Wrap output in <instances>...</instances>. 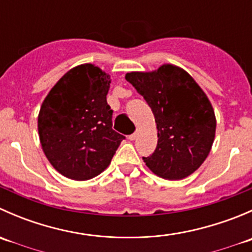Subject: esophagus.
<instances>
[{
  "mask_svg": "<svg viewBox=\"0 0 252 252\" xmlns=\"http://www.w3.org/2000/svg\"><path fill=\"white\" fill-rule=\"evenodd\" d=\"M136 138H138V131H135V133H134V134L129 135V140H135Z\"/></svg>",
  "mask_w": 252,
  "mask_h": 252,
  "instance_id": "obj_1",
  "label": "esophagus"
}]
</instances>
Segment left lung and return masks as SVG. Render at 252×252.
I'll list each match as a JSON object with an SVG mask.
<instances>
[{
	"mask_svg": "<svg viewBox=\"0 0 252 252\" xmlns=\"http://www.w3.org/2000/svg\"><path fill=\"white\" fill-rule=\"evenodd\" d=\"M126 79L145 98L157 124L156 150L142 157L146 166L168 180L194 173L215 140L216 117L206 94L185 70L172 64L128 73Z\"/></svg>",
	"mask_w": 252,
	"mask_h": 252,
	"instance_id": "8db88e82",
	"label": "left lung"
}]
</instances>
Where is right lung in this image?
<instances>
[{"label": "right lung", "mask_w": 252, "mask_h": 252, "mask_svg": "<svg viewBox=\"0 0 252 252\" xmlns=\"http://www.w3.org/2000/svg\"><path fill=\"white\" fill-rule=\"evenodd\" d=\"M110 75L94 64L65 73L40 108L37 129L50 163L64 177L88 180L105 171L126 136L112 129Z\"/></svg>", "instance_id": "right-lung-1"}]
</instances>
